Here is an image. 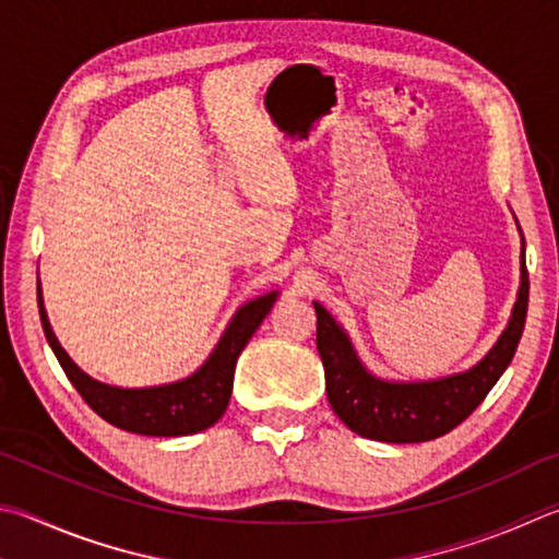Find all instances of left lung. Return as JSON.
Masks as SVG:
<instances>
[{"mask_svg": "<svg viewBox=\"0 0 559 559\" xmlns=\"http://www.w3.org/2000/svg\"><path fill=\"white\" fill-rule=\"evenodd\" d=\"M521 231V227H519ZM523 241V239H521ZM525 241L521 253V288L511 320L499 342L476 367L432 381H385L364 367L342 324L312 302L318 314V352L332 411L361 438L379 442H428L469 418L501 373L509 369L527 314Z\"/></svg>", "mask_w": 559, "mask_h": 559, "instance_id": "left-lung-1", "label": "left lung"}]
</instances>
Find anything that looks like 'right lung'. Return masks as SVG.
<instances>
[{
    "label": "right lung",
    "instance_id": "add662e5",
    "mask_svg": "<svg viewBox=\"0 0 559 559\" xmlns=\"http://www.w3.org/2000/svg\"><path fill=\"white\" fill-rule=\"evenodd\" d=\"M36 290L46 340L58 364L63 367L66 377L75 385V391L109 425L127 432L151 435V438H180V435L207 430L225 415L231 399V383H235L239 354L247 347L253 332L259 330V324L278 298V290H271L266 296H259L249 300L247 306H241L227 324L225 334L219 337L217 347L212 349L207 361L195 373H190L188 379L164 385H148V389H119V385H109L87 377L68 357L66 349L56 340L53 330H50L44 298H40V281Z\"/></svg>",
    "mask_w": 559,
    "mask_h": 559
}]
</instances>
